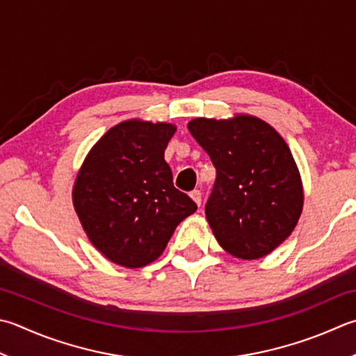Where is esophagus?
<instances>
[{
	"mask_svg": "<svg viewBox=\"0 0 356 356\" xmlns=\"http://www.w3.org/2000/svg\"><path fill=\"white\" fill-rule=\"evenodd\" d=\"M190 196H191V199H193L194 202H196V204L200 207V204H202V193H200L199 190H194V191H191Z\"/></svg>",
	"mask_w": 356,
	"mask_h": 356,
	"instance_id": "obj_1",
	"label": "esophagus"
}]
</instances>
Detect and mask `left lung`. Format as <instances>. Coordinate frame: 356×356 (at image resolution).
I'll use <instances>...</instances> for the list:
<instances>
[{
    "label": "left lung",
    "mask_w": 356,
    "mask_h": 356,
    "mask_svg": "<svg viewBox=\"0 0 356 356\" xmlns=\"http://www.w3.org/2000/svg\"><path fill=\"white\" fill-rule=\"evenodd\" d=\"M188 129L216 168L205 214L220 247L248 261L273 252L295 229L304 204L289 145L253 115L199 117Z\"/></svg>",
    "instance_id": "1"
}]
</instances>
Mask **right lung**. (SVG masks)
<instances>
[{"label": "right lung", "instance_id": "add662e5", "mask_svg": "<svg viewBox=\"0 0 356 356\" xmlns=\"http://www.w3.org/2000/svg\"><path fill=\"white\" fill-rule=\"evenodd\" d=\"M171 123L127 120L89 151L72 200L89 241L117 266L138 268L163 253L176 227L197 205L172 185L163 154Z\"/></svg>", "mask_w": 356, "mask_h": 356}]
</instances>
